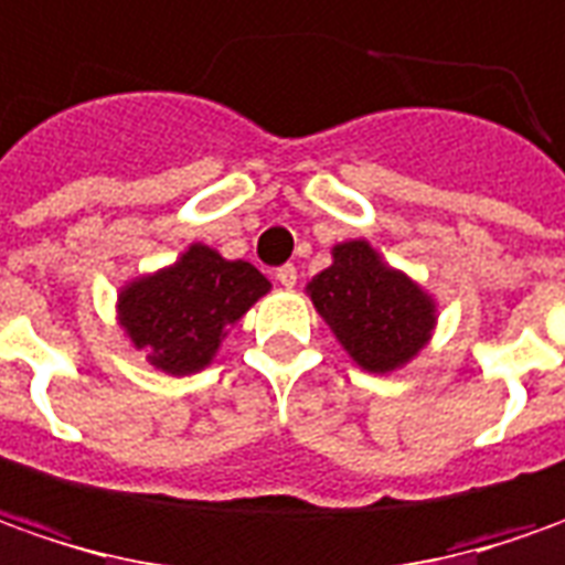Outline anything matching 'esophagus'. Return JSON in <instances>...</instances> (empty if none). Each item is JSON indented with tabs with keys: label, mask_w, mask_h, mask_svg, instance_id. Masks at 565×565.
Here are the masks:
<instances>
[{
	"label": "esophagus",
	"mask_w": 565,
	"mask_h": 565,
	"mask_svg": "<svg viewBox=\"0 0 565 565\" xmlns=\"http://www.w3.org/2000/svg\"><path fill=\"white\" fill-rule=\"evenodd\" d=\"M276 279H279V286L291 289V286L298 282V267H295V264H282V267L276 270Z\"/></svg>",
	"instance_id": "34e87169"
}]
</instances>
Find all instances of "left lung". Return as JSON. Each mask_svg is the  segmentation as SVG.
<instances>
[{
    "instance_id": "1",
    "label": "left lung",
    "mask_w": 565,
    "mask_h": 565,
    "mask_svg": "<svg viewBox=\"0 0 565 565\" xmlns=\"http://www.w3.org/2000/svg\"><path fill=\"white\" fill-rule=\"evenodd\" d=\"M335 260L310 279V298L363 370L388 373L426 344L435 323L429 295L382 264L366 242L335 245Z\"/></svg>"
}]
</instances>
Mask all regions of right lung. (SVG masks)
Listing matches in <instances>:
<instances>
[{
  "instance_id": "right-lung-1",
  "label": "right lung",
  "mask_w": 565,
  "mask_h": 565,
  "mask_svg": "<svg viewBox=\"0 0 565 565\" xmlns=\"http://www.w3.org/2000/svg\"><path fill=\"white\" fill-rule=\"evenodd\" d=\"M270 289L248 260H223L192 245L170 270L146 276L120 295V323L158 370L183 376L214 358L223 329Z\"/></svg>"
}]
</instances>
